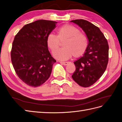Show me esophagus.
Segmentation results:
<instances>
[{
	"label": "esophagus",
	"instance_id": "1",
	"mask_svg": "<svg viewBox=\"0 0 122 122\" xmlns=\"http://www.w3.org/2000/svg\"><path fill=\"white\" fill-rule=\"evenodd\" d=\"M60 63L64 65H68V64H69L70 63V62H69V61H65V62L61 61V62H60Z\"/></svg>",
	"mask_w": 122,
	"mask_h": 122
}]
</instances>
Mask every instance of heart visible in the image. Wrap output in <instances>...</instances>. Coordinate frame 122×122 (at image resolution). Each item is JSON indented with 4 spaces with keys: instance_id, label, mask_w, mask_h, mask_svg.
Wrapping results in <instances>:
<instances>
[{
    "instance_id": "b5f03b06",
    "label": "heart",
    "mask_w": 122,
    "mask_h": 122,
    "mask_svg": "<svg viewBox=\"0 0 122 122\" xmlns=\"http://www.w3.org/2000/svg\"><path fill=\"white\" fill-rule=\"evenodd\" d=\"M61 42L64 43V48L56 51ZM46 43L52 53L56 51L54 53L55 57L64 61L72 55L79 57L83 55L87 49L88 39L76 27L65 25L58 29L57 35L53 33L48 35Z\"/></svg>"
}]
</instances>
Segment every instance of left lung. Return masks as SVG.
I'll return each instance as SVG.
<instances>
[{
  "label": "left lung",
  "instance_id": "8db88e82",
  "mask_svg": "<svg viewBox=\"0 0 122 122\" xmlns=\"http://www.w3.org/2000/svg\"><path fill=\"white\" fill-rule=\"evenodd\" d=\"M71 22L82 28L88 39L86 51L73 63L76 69L72 78L81 86L89 87L102 76L107 67L108 41L100 29L87 20L80 19Z\"/></svg>",
  "mask_w": 122,
  "mask_h": 122
}]
</instances>
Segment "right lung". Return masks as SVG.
I'll list each match as a JSON object with an SVG mask.
<instances>
[{
    "label": "right lung",
    "mask_w": 122,
    "mask_h": 122,
    "mask_svg": "<svg viewBox=\"0 0 122 122\" xmlns=\"http://www.w3.org/2000/svg\"><path fill=\"white\" fill-rule=\"evenodd\" d=\"M56 22L44 20L27 24L14 37L11 58L19 78L27 85L37 87L49 78L56 61L46 43Z\"/></svg>",
    "instance_id": "right-lung-1"
}]
</instances>
